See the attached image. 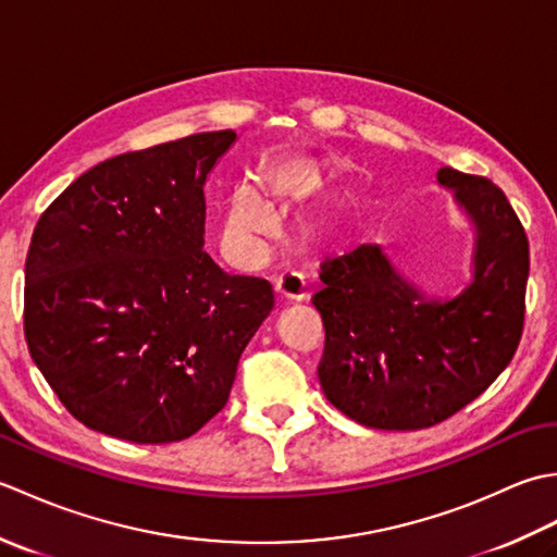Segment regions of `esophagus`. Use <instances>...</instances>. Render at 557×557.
I'll use <instances>...</instances> for the list:
<instances>
[{
    "label": "esophagus",
    "mask_w": 557,
    "mask_h": 557,
    "mask_svg": "<svg viewBox=\"0 0 557 557\" xmlns=\"http://www.w3.org/2000/svg\"><path fill=\"white\" fill-rule=\"evenodd\" d=\"M272 285H275V297L282 301H301L309 294V287L299 275H280Z\"/></svg>",
    "instance_id": "34e87169"
}]
</instances>
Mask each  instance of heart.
<instances>
[{"label": "heart", "mask_w": 557, "mask_h": 557, "mask_svg": "<svg viewBox=\"0 0 557 557\" xmlns=\"http://www.w3.org/2000/svg\"><path fill=\"white\" fill-rule=\"evenodd\" d=\"M277 186L270 174L256 176L248 191H234L222 208L220 239L227 251L236 256H253L263 251L275 234V208Z\"/></svg>", "instance_id": "obj_1"}]
</instances>
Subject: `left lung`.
I'll return each instance as SVG.
<instances>
[{"label":"left lung","instance_id":"1","mask_svg":"<svg viewBox=\"0 0 557 557\" xmlns=\"http://www.w3.org/2000/svg\"><path fill=\"white\" fill-rule=\"evenodd\" d=\"M476 230L474 280L431 299L363 244L321 265L313 306L325 325L318 363L325 397L369 429L417 431L476 399L512 361L524 327L527 232L498 186L437 170Z\"/></svg>","mask_w":557,"mask_h":557}]
</instances>
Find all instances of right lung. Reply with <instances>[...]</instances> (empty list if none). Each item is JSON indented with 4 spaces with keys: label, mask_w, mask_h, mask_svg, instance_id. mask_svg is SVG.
I'll list each match as a JSON object with an SVG mask.
<instances>
[{
    "label": "right lung",
    "mask_w": 557,
    "mask_h": 557,
    "mask_svg": "<svg viewBox=\"0 0 557 557\" xmlns=\"http://www.w3.org/2000/svg\"><path fill=\"white\" fill-rule=\"evenodd\" d=\"M236 134H194L81 174L35 224L23 330L83 425L140 445L194 435L227 405L270 282L203 251L206 182Z\"/></svg>",
    "instance_id": "obj_1"
}]
</instances>
